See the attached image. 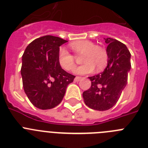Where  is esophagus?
Instances as JSON below:
<instances>
[{
  "mask_svg": "<svg viewBox=\"0 0 148 148\" xmlns=\"http://www.w3.org/2000/svg\"><path fill=\"white\" fill-rule=\"evenodd\" d=\"M81 79H82V78H81V77H79V76H76L75 78V82H79V81H80Z\"/></svg>",
  "mask_w": 148,
  "mask_h": 148,
  "instance_id": "esophagus-1",
  "label": "esophagus"
}]
</instances>
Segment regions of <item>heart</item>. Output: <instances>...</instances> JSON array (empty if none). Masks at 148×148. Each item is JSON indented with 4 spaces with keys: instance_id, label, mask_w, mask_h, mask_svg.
Segmentation results:
<instances>
[{
    "instance_id": "heart-1",
    "label": "heart",
    "mask_w": 148,
    "mask_h": 148,
    "mask_svg": "<svg viewBox=\"0 0 148 148\" xmlns=\"http://www.w3.org/2000/svg\"><path fill=\"white\" fill-rule=\"evenodd\" d=\"M70 47L76 56H82L83 65L75 70L77 74L90 73L96 68L97 70L104 69L108 61V54L105 49L96 46L90 40H78L70 44ZM58 61L61 68L66 71H71L76 66L75 57L64 48H60L58 54Z\"/></svg>"
}]
</instances>
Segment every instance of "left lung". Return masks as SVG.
<instances>
[{"mask_svg":"<svg viewBox=\"0 0 148 148\" xmlns=\"http://www.w3.org/2000/svg\"><path fill=\"white\" fill-rule=\"evenodd\" d=\"M104 39L108 44V66L100 74L89 77L91 87L83 92L86 105L99 111L108 110L117 103L131 67L130 53L126 46L111 38Z\"/></svg>","mask_w":148,"mask_h":148,"instance_id":"obj_1","label":"left lung"}]
</instances>
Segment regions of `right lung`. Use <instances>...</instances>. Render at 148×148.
I'll return each mask as SVG.
<instances>
[{"instance_id":"add662e5","label":"right lung","mask_w":148,"mask_h":148,"mask_svg":"<svg viewBox=\"0 0 148 148\" xmlns=\"http://www.w3.org/2000/svg\"><path fill=\"white\" fill-rule=\"evenodd\" d=\"M66 42L61 38L45 35L30 43L22 56L23 90L30 102L39 109H52L58 105L68 84L75 78L63 70L58 61L59 47Z\"/></svg>"}]
</instances>
